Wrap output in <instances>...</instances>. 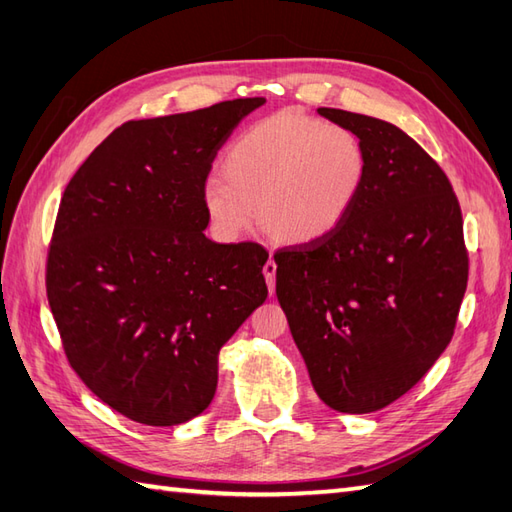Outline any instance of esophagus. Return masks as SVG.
Masks as SVG:
<instances>
[{"instance_id":"esophagus-1","label":"esophagus","mask_w":512,"mask_h":512,"mask_svg":"<svg viewBox=\"0 0 512 512\" xmlns=\"http://www.w3.org/2000/svg\"><path fill=\"white\" fill-rule=\"evenodd\" d=\"M275 275H277V264H275L273 255H270V259L264 264V277H266V284H268L270 295H273V290H275Z\"/></svg>"}]
</instances>
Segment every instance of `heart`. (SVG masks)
Masks as SVG:
<instances>
[{
	"mask_svg": "<svg viewBox=\"0 0 512 512\" xmlns=\"http://www.w3.org/2000/svg\"><path fill=\"white\" fill-rule=\"evenodd\" d=\"M224 176L202 184L211 231L237 242L259 220L281 242L310 244L339 226L361 193L367 158L350 129L279 112L233 140Z\"/></svg>",
	"mask_w": 512,
	"mask_h": 512,
	"instance_id": "1",
	"label": "heart"
}]
</instances>
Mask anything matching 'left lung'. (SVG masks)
<instances>
[{
  "instance_id": "8db88e82",
  "label": "left lung",
  "mask_w": 512,
  "mask_h": 512,
  "mask_svg": "<svg viewBox=\"0 0 512 512\" xmlns=\"http://www.w3.org/2000/svg\"><path fill=\"white\" fill-rule=\"evenodd\" d=\"M317 112L358 136L367 171L328 237L275 255L277 299L319 398L369 413L447 350L469 279L462 211L438 162L400 127Z\"/></svg>"
}]
</instances>
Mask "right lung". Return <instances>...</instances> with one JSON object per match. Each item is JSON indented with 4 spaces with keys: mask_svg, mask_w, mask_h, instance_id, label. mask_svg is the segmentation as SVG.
<instances>
[{
    "mask_svg": "<svg viewBox=\"0 0 512 512\" xmlns=\"http://www.w3.org/2000/svg\"><path fill=\"white\" fill-rule=\"evenodd\" d=\"M264 103L129 121L63 191L46 273L52 317L74 372L129 420L200 416L217 352L268 297L266 250L211 242L202 206L217 151Z\"/></svg>",
    "mask_w": 512,
    "mask_h": 512,
    "instance_id": "1",
    "label": "right lung"
}]
</instances>
